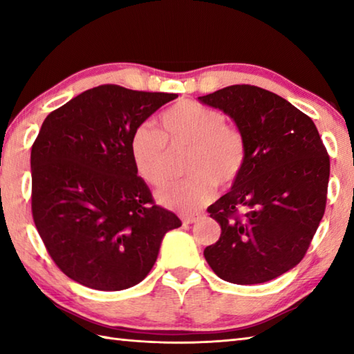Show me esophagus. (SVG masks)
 Here are the masks:
<instances>
[{
  "mask_svg": "<svg viewBox=\"0 0 354 354\" xmlns=\"http://www.w3.org/2000/svg\"><path fill=\"white\" fill-rule=\"evenodd\" d=\"M198 220V215H183V223L184 225H192Z\"/></svg>",
  "mask_w": 354,
  "mask_h": 354,
  "instance_id": "1",
  "label": "esophagus"
}]
</instances>
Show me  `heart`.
<instances>
[{
    "mask_svg": "<svg viewBox=\"0 0 354 354\" xmlns=\"http://www.w3.org/2000/svg\"><path fill=\"white\" fill-rule=\"evenodd\" d=\"M162 131L139 124L131 134L129 151L139 176L158 185L169 175L170 149L190 148L184 179L164 183L156 192L160 205L189 212L214 195L215 184L226 187L241 176L247 162V139L226 123L217 109L195 101H179L160 115Z\"/></svg>",
    "mask_w": 354,
    "mask_h": 354,
    "instance_id": "obj_1",
    "label": "heart"
}]
</instances>
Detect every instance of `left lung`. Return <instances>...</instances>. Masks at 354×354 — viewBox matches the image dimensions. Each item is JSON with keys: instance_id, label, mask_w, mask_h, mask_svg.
I'll use <instances>...</instances> for the list:
<instances>
[{"instance_id": "8db88e82", "label": "left lung", "mask_w": 354, "mask_h": 354, "mask_svg": "<svg viewBox=\"0 0 354 354\" xmlns=\"http://www.w3.org/2000/svg\"><path fill=\"white\" fill-rule=\"evenodd\" d=\"M198 100L230 115L247 139L241 176L207 207L221 234L205 257L227 283H267L303 259L320 225L326 148L306 113L266 88L236 84Z\"/></svg>"}]
</instances>
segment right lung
I'll list each match as a JSON object with an SVG mask.
<instances>
[{"label": "right lung", "mask_w": 354, "mask_h": 354, "mask_svg": "<svg viewBox=\"0 0 354 354\" xmlns=\"http://www.w3.org/2000/svg\"><path fill=\"white\" fill-rule=\"evenodd\" d=\"M175 98L104 84L45 118L31 149L32 218L70 279L106 292L139 284L181 226L154 205L129 151L133 131Z\"/></svg>", "instance_id": "right-lung-1"}]
</instances>
